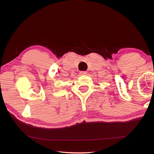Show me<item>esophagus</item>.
Masks as SVG:
<instances>
[{"instance_id":"esophagus-1","label":"esophagus","mask_w":154,"mask_h":154,"mask_svg":"<svg viewBox=\"0 0 154 154\" xmlns=\"http://www.w3.org/2000/svg\"><path fill=\"white\" fill-rule=\"evenodd\" d=\"M79 74H80V75H85L87 74V72L86 71H80Z\"/></svg>"}]
</instances>
